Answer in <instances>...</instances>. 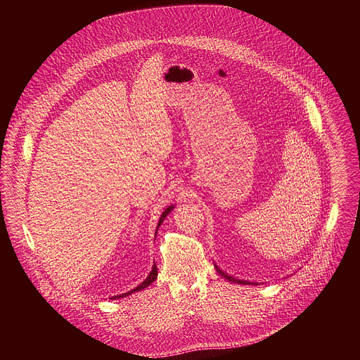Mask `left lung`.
I'll use <instances>...</instances> for the list:
<instances>
[{"label": "left lung", "mask_w": 360, "mask_h": 360, "mask_svg": "<svg viewBox=\"0 0 360 360\" xmlns=\"http://www.w3.org/2000/svg\"><path fill=\"white\" fill-rule=\"evenodd\" d=\"M217 271H218V274L222 276V278H225V279H228L229 282H235V283H242V285H248L249 282H246V281H239V279H235L233 276H229V275H226L225 272H222L218 266H217Z\"/></svg>", "instance_id": "obj_1"}]
</instances>
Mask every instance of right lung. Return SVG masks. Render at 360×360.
I'll list each match as a JSON object with an SVG mask.
<instances>
[{
  "instance_id": "right-lung-1",
  "label": "right lung",
  "mask_w": 360,
  "mask_h": 360,
  "mask_svg": "<svg viewBox=\"0 0 360 360\" xmlns=\"http://www.w3.org/2000/svg\"><path fill=\"white\" fill-rule=\"evenodd\" d=\"M174 210V207H168L164 212H162V215H161V218H160V222H158V228L161 226V224H162V221L165 219V217L171 212ZM158 228H157V231H158ZM157 276H158V268H157V264H153V266H152V271H150V274L148 275V278L139 285V286H136L135 289H132V290H129V292H127V293H122V295H120V296H114V297H124V296H128V295H131V293H134V292H138V290H142V289H145L146 286H149L153 281L157 279Z\"/></svg>"
}]
</instances>
